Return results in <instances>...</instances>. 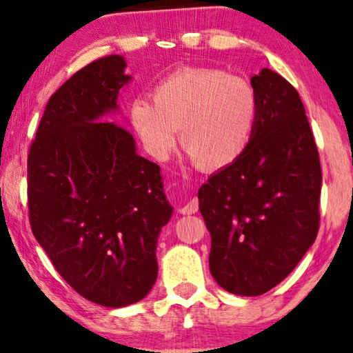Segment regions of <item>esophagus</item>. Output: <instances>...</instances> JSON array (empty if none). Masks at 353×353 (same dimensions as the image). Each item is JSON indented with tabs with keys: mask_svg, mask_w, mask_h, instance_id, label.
<instances>
[{
	"mask_svg": "<svg viewBox=\"0 0 353 353\" xmlns=\"http://www.w3.org/2000/svg\"><path fill=\"white\" fill-rule=\"evenodd\" d=\"M198 209H199L198 199H190V201H188V203L180 209V212H181V214H188V216H190V214L198 212Z\"/></svg>",
	"mask_w": 353,
	"mask_h": 353,
	"instance_id": "obj_1",
	"label": "esophagus"
}]
</instances>
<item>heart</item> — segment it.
<instances>
[{
	"mask_svg": "<svg viewBox=\"0 0 353 353\" xmlns=\"http://www.w3.org/2000/svg\"><path fill=\"white\" fill-rule=\"evenodd\" d=\"M256 117L250 82L216 68H180L155 84L152 102L134 99L128 108L131 128L154 159H168L181 128L185 149L208 170L230 167L246 152Z\"/></svg>",
	"mask_w": 353,
	"mask_h": 353,
	"instance_id": "obj_1",
	"label": "heart"
}]
</instances>
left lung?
<instances>
[{"instance_id":"1","label":"left lung","mask_w":353,"mask_h":353,"mask_svg":"<svg viewBox=\"0 0 353 353\" xmlns=\"http://www.w3.org/2000/svg\"><path fill=\"white\" fill-rule=\"evenodd\" d=\"M258 117L250 148L199 188L209 269L223 290L266 294L294 271L319 228L321 165L305 107L268 68L251 76Z\"/></svg>"}]
</instances>
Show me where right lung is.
Masks as SVG:
<instances>
[{
	"label": "right lung",
	"mask_w": 353,
	"mask_h": 353,
	"mask_svg": "<svg viewBox=\"0 0 353 353\" xmlns=\"http://www.w3.org/2000/svg\"><path fill=\"white\" fill-rule=\"evenodd\" d=\"M125 68L110 54L72 74L50 97L27 159L34 236L77 294L108 308L149 294L173 214L160 167L137 155L130 131L102 123L120 108Z\"/></svg>",
	"instance_id": "add662e5"
}]
</instances>
